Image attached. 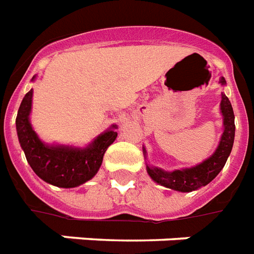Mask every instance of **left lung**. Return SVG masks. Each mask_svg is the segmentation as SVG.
Instances as JSON below:
<instances>
[{"instance_id": "left-lung-1", "label": "left lung", "mask_w": 254, "mask_h": 254, "mask_svg": "<svg viewBox=\"0 0 254 254\" xmlns=\"http://www.w3.org/2000/svg\"><path fill=\"white\" fill-rule=\"evenodd\" d=\"M219 83L226 84L225 78H221ZM221 113L223 117V133L221 136V141L213 155L195 167L185 168V170H175L171 172L146 164V172L156 183L164 186L167 189L175 190V191L190 192V191H194L208 185L222 171L226 164L227 157L232 152L234 133H236L232 103L223 93L222 99H221ZM144 153H145V149H144Z\"/></svg>"}]
</instances>
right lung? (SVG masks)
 Instances as JSON below:
<instances>
[{"label":"right lung","mask_w":254,"mask_h":254,"mask_svg":"<svg viewBox=\"0 0 254 254\" xmlns=\"http://www.w3.org/2000/svg\"><path fill=\"white\" fill-rule=\"evenodd\" d=\"M32 95L33 90L25 94L16 118L18 141L31 168L40 179L56 187L72 189L83 185L98 172L105 152L117 138V127L112 125L86 148L48 145L39 138L29 122Z\"/></svg>","instance_id":"right-lung-1"}]
</instances>
